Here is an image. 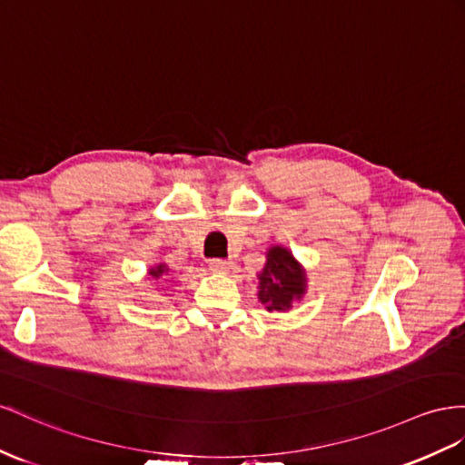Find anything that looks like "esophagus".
I'll return each mask as SVG.
<instances>
[{"mask_svg":"<svg viewBox=\"0 0 465 465\" xmlns=\"http://www.w3.org/2000/svg\"><path fill=\"white\" fill-rule=\"evenodd\" d=\"M232 269V261L225 259H212L210 261V271L213 272H228Z\"/></svg>","mask_w":465,"mask_h":465,"instance_id":"esophagus-1","label":"esophagus"}]
</instances>
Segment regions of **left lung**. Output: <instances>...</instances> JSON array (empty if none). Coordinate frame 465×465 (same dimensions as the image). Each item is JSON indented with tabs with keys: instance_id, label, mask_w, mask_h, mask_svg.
Segmentation results:
<instances>
[{
	"instance_id": "1",
	"label": "left lung",
	"mask_w": 465,
	"mask_h": 465,
	"mask_svg": "<svg viewBox=\"0 0 465 465\" xmlns=\"http://www.w3.org/2000/svg\"><path fill=\"white\" fill-rule=\"evenodd\" d=\"M257 279L259 301L269 312L289 311L292 302L301 301L306 292V271L289 249L281 245L269 247L267 263Z\"/></svg>"
}]
</instances>
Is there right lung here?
<instances>
[{"mask_svg":"<svg viewBox=\"0 0 465 465\" xmlns=\"http://www.w3.org/2000/svg\"><path fill=\"white\" fill-rule=\"evenodd\" d=\"M164 272H169V267H166L164 263H159V265H154V267H151L149 269V275L153 277V279H161Z\"/></svg>","mask_w":465,"mask_h":465,"instance_id":"1","label":"right lung"}]
</instances>
